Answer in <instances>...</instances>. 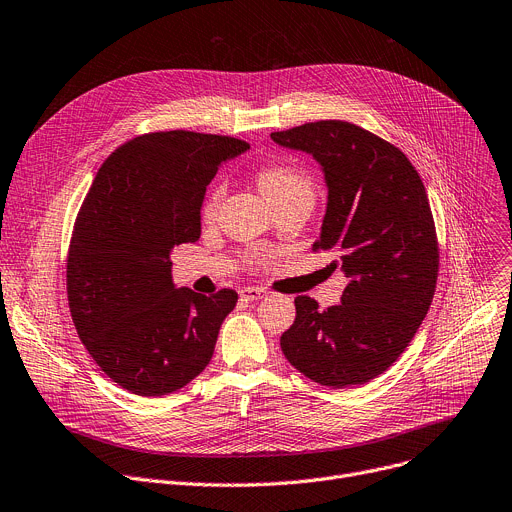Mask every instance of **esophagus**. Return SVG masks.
<instances>
[{
    "mask_svg": "<svg viewBox=\"0 0 512 512\" xmlns=\"http://www.w3.org/2000/svg\"><path fill=\"white\" fill-rule=\"evenodd\" d=\"M240 295L246 299V301H258V299H264L266 297V291L260 289V287H244L240 291Z\"/></svg>",
    "mask_w": 512,
    "mask_h": 512,
    "instance_id": "esophagus-1",
    "label": "esophagus"
}]
</instances>
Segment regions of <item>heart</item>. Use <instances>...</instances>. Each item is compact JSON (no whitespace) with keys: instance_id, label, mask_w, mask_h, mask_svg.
<instances>
[{"instance_id":"1","label":"heart","mask_w":512,"mask_h":512,"mask_svg":"<svg viewBox=\"0 0 512 512\" xmlns=\"http://www.w3.org/2000/svg\"><path fill=\"white\" fill-rule=\"evenodd\" d=\"M258 186L262 188V192L268 196V199L281 201L289 194H297V192H313V184L309 174L299 168V166H291V164H270L264 166L258 172ZM225 194V186L217 184L211 188V192L207 194V199L203 203V217L205 219H213L221 201Z\"/></svg>"}]
</instances>
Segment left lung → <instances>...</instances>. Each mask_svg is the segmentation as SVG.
I'll return each mask as SVG.
<instances>
[{
  "label": "left lung",
  "mask_w": 512,
  "mask_h": 512,
  "mask_svg": "<svg viewBox=\"0 0 512 512\" xmlns=\"http://www.w3.org/2000/svg\"><path fill=\"white\" fill-rule=\"evenodd\" d=\"M270 137L322 164L328 209L313 252H336L330 266H342L348 279L342 301L328 309L295 297L281 348L316 383H367L398 361L435 297L439 240L422 178L400 147L348 121Z\"/></svg>",
  "instance_id": "left-lung-1"
}]
</instances>
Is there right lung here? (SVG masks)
<instances>
[{"mask_svg":"<svg viewBox=\"0 0 512 512\" xmlns=\"http://www.w3.org/2000/svg\"><path fill=\"white\" fill-rule=\"evenodd\" d=\"M250 143L155 131L116 147L75 217L67 252L71 320L94 363L137 396H166L211 361L238 293L174 289L170 252L201 238L207 184Z\"/></svg>","mask_w":512,"mask_h":512,"instance_id":"obj_1","label":"right lung"}]
</instances>
